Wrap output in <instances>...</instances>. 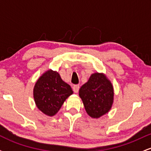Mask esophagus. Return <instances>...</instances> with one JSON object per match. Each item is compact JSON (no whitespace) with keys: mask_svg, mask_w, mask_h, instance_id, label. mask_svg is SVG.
I'll return each mask as SVG.
<instances>
[{"mask_svg":"<svg viewBox=\"0 0 151 151\" xmlns=\"http://www.w3.org/2000/svg\"><path fill=\"white\" fill-rule=\"evenodd\" d=\"M79 85H74L73 86V91H74L75 93H78V91H79Z\"/></svg>","mask_w":151,"mask_h":151,"instance_id":"34e87169","label":"esophagus"}]
</instances>
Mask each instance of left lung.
<instances>
[{
	"label": "left lung",
	"instance_id": "left-lung-1",
	"mask_svg": "<svg viewBox=\"0 0 151 151\" xmlns=\"http://www.w3.org/2000/svg\"><path fill=\"white\" fill-rule=\"evenodd\" d=\"M86 113L98 119L108 113L114 101V89L111 81L104 74L94 73L79 89Z\"/></svg>",
	"mask_w": 151,
	"mask_h": 151
}]
</instances>
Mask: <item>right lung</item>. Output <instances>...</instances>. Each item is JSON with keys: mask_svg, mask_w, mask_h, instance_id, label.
I'll return each mask as SVG.
<instances>
[{"mask_svg": "<svg viewBox=\"0 0 151 151\" xmlns=\"http://www.w3.org/2000/svg\"><path fill=\"white\" fill-rule=\"evenodd\" d=\"M73 93L71 86L61 79L56 71L47 70L37 79L33 89L37 107L43 114L52 116Z\"/></svg>", "mask_w": 151, "mask_h": 151, "instance_id": "obj_1", "label": "right lung"}]
</instances>
